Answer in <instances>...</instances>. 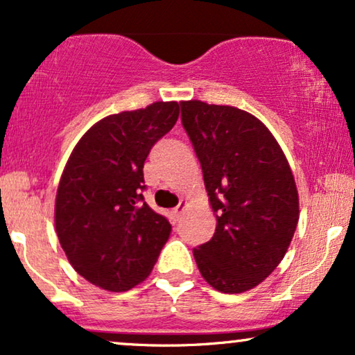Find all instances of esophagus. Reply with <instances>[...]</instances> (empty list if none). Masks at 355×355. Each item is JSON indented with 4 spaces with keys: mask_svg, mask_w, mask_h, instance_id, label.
<instances>
[{
    "mask_svg": "<svg viewBox=\"0 0 355 355\" xmlns=\"http://www.w3.org/2000/svg\"><path fill=\"white\" fill-rule=\"evenodd\" d=\"M185 206H187V202H185V201H180V202H178V206L175 207V209L172 211V214H173L175 217H180L183 209H185Z\"/></svg>",
    "mask_w": 355,
    "mask_h": 355,
    "instance_id": "obj_1",
    "label": "esophagus"
}]
</instances>
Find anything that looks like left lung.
I'll list each match as a JSON object with an SVG mask.
<instances>
[{
  "label": "left lung",
  "instance_id": "8db88e82",
  "mask_svg": "<svg viewBox=\"0 0 355 355\" xmlns=\"http://www.w3.org/2000/svg\"><path fill=\"white\" fill-rule=\"evenodd\" d=\"M216 232L193 248L207 284L224 294L257 287L282 261L299 222V195L281 146L252 113L201 101L182 102Z\"/></svg>",
  "mask_w": 355,
  "mask_h": 355
}]
</instances>
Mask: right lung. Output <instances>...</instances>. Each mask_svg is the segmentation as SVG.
I'll return each instance as SVG.
<instances>
[{
    "label": "right lung",
    "mask_w": 355,
    "mask_h": 355,
    "mask_svg": "<svg viewBox=\"0 0 355 355\" xmlns=\"http://www.w3.org/2000/svg\"><path fill=\"white\" fill-rule=\"evenodd\" d=\"M178 113L177 102H155L105 116L66 162L56 191V234L71 266L94 286L133 289L170 237V222L144 201L143 167Z\"/></svg>",
    "instance_id": "right-lung-1"
}]
</instances>
